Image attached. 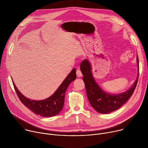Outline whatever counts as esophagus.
<instances>
[{
  "label": "esophagus",
  "instance_id": "34e87169",
  "mask_svg": "<svg viewBox=\"0 0 148 148\" xmlns=\"http://www.w3.org/2000/svg\"><path fill=\"white\" fill-rule=\"evenodd\" d=\"M76 74H77V76L78 77H82V73H81V71H80V70L79 69H78L77 70V71H76Z\"/></svg>",
  "mask_w": 148,
  "mask_h": 148
}]
</instances>
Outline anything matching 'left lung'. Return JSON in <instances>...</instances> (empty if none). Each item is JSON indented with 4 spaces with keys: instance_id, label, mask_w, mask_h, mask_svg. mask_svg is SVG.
<instances>
[{
    "instance_id": "obj_1",
    "label": "left lung",
    "mask_w": 148,
    "mask_h": 148,
    "mask_svg": "<svg viewBox=\"0 0 148 148\" xmlns=\"http://www.w3.org/2000/svg\"><path fill=\"white\" fill-rule=\"evenodd\" d=\"M137 64L139 72V60L137 55ZM82 79L85 83L87 95L92 107L101 114L113 112L126 103L133 94L138 80V76L133 86L127 91L118 94H110L105 92L95 81L92 76L91 67L88 60H84L80 64ZM139 75V73H138Z\"/></svg>"
}]
</instances>
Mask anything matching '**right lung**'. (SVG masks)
<instances>
[{"label": "right lung", "instance_id": "obj_1", "mask_svg": "<svg viewBox=\"0 0 148 148\" xmlns=\"http://www.w3.org/2000/svg\"><path fill=\"white\" fill-rule=\"evenodd\" d=\"M75 79L76 70L73 69L51 96L45 99L39 101L30 100L25 97L18 90L13 81V84L19 99L26 107L37 115L51 117L58 114L63 108L66 91L70 83Z\"/></svg>", "mask_w": 148, "mask_h": 148}]
</instances>
